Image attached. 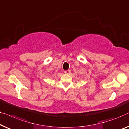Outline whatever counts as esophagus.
Segmentation results:
<instances>
[{
    "label": "esophagus",
    "instance_id": "obj_1",
    "mask_svg": "<svg viewBox=\"0 0 129 129\" xmlns=\"http://www.w3.org/2000/svg\"><path fill=\"white\" fill-rule=\"evenodd\" d=\"M71 72V71L70 70H67V71H64V73L65 74H70Z\"/></svg>",
    "mask_w": 129,
    "mask_h": 129
}]
</instances>
